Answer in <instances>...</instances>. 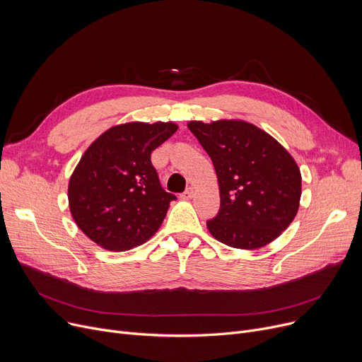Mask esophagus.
Here are the masks:
<instances>
[{"instance_id": "esophagus-1", "label": "esophagus", "mask_w": 362, "mask_h": 362, "mask_svg": "<svg viewBox=\"0 0 362 362\" xmlns=\"http://www.w3.org/2000/svg\"><path fill=\"white\" fill-rule=\"evenodd\" d=\"M194 195H195V189L189 186L186 191L182 194V198L183 199H191V198H194Z\"/></svg>"}]
</instances>
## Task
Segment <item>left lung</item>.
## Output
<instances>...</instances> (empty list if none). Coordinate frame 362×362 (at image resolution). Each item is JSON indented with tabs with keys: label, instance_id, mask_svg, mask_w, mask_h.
Masks as SVG:
<instances>
[{
	"label": "left lung",
	"instance_id": "1",
	"mask_svg": "<svg viewBox=\"0 0 362 362\" xmlns=\"http://www.w3.org/2000/svg\"><path fill=\"white\" fill-rule=\"evenodd\" d=\"M210 156L220 187V211L206 221L221 243L257 250L293 221L300 199V171L273 136L242 120L189 122Z\"/></svg>",
	"mask_w": 362,
	"mask_h": 362
}]
</instances>
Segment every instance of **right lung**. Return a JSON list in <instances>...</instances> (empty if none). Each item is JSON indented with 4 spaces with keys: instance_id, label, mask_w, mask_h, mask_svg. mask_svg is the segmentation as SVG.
I'll return each mask as SVG.
<instances>
[{
    "instance_id": "right-lung-1",
    "label": "right lung",
    "mask_w": 362,
    "mask_h": 362,
    "mask_svg": "<svg viewBox=\"0 0 362 362\" xmlns=\"http://www.w3.org/2000/svg\"><path fill=\"white\" fill-rule=\"evenodd\" d=\"M175 123H126L90 144L69 182V206L79 229L108 251H127L154 235L176 195L165 192L151 152Z\"/></svg>"
}]
</instances>
